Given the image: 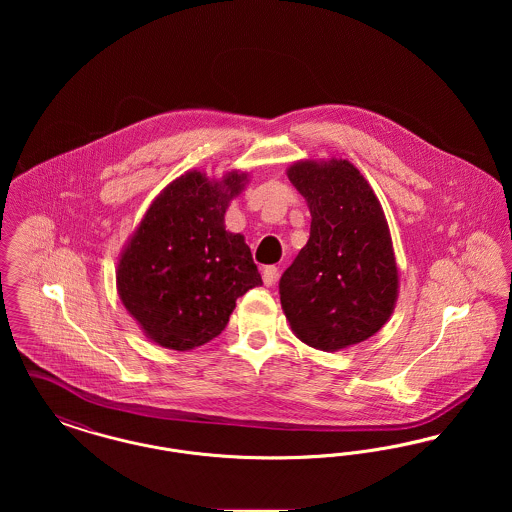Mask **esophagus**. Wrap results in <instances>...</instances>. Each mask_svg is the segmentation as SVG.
Returning <instances> with one entry per match:
<instances>
[{
	"label": "esophagus",
	"instance_id": "obj_1",
	"mask_svg": "<svg viewBox=\"0 0 512 512\" xmlns=\"http://www.w3.org/2000/svg\"><path fill=\"white\" fill-rule=\"evenodd\" d=\"M276 278H278V268H263V282H265V286H267V288H272V286L276 284Z\"/></svg>",
	"mask_w": 512,
	"mask_h": 512
}]
</instances>
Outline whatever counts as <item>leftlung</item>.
Masks as SVG:
<instances>
[{
	"instance_id": "obj_1",
	"label": "left lung",
	"mask_w": 512,
	"mask_h": 512,
	"mask_svg": "<svg viewBox=\"0 0 512 512\" xmlns=\"http://www.w3.org/2000/svg\"><path fill=\"white\" fill-rule=\"evenodd\" d=\"M288 178L311 211V236L280 278L293 334L320 351L374 336L395 309L399 270L384 209L347 159L297 161Z\"/></svg>"
}]
</instances>
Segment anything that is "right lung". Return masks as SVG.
<instances>
[{
  "label": "right lung",
  "mask_w": 512,
  "mask_h": 512,
  "mask_svg": "<svg viewBox=\"0 0 512 512\" xmlns=\"http://www.w3.org/2000/svg\"><path fill=\"white\" fill-rule=\"evenodd\" d=\"M247 172L188 171L157 195L117 263L122 305L147 338L190 351L226 328L236 299L263 284L242 234L224 226Z\"/></svg>",
  "instance_id": "obj_1"
}]
</instances>
